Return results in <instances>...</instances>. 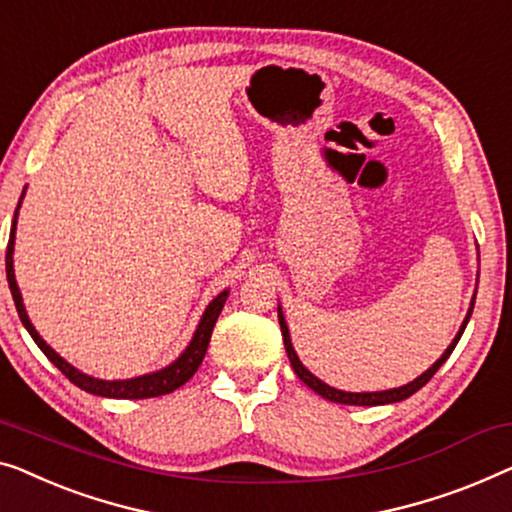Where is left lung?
<instances>
[{
	"label": "left lung",
	"mask_w": 512,
	"mask_h": 512,
	"mask_svg": "<svg viewBox=\"0 0 512 512\" xmlns=\"http://www.w3.org/2000/svg\"><path fill=\"white\" fill-rule=\"evenodd\" d=\"M473 302H476V300H471L469 314H466L464 323L459 325V332L455 335V339H453V342H450V346L446 348V351H443L441 358L436 360L434 365L427 369V372H422V374L418 376V379H413L411 383L399 385V388H392V390H381V392H344V390L330 388L328 383H323L321 379H316V376L311 374L305 365H302L300 358H298V353H295V348H293V344H291V332H288V325H286V318H284V314H281V307H279V325H281V335H284V346H286L288 360H291L293 372L298 374V379H300L302 383H307L311 390L318 392V395H321L323 399H330V402L348 404V406H381V404L402 402V399L411 397L413 392H418V390L422 388V385H425L429 379H432V376H434L436 372H439V367L443 365V362H446V360L450 358V353L455 351V346H457V342H459V337H462V332H464V328H466V323H469L471 311H473Z\"/></svg>",
	"instance_id": "left-lung-1"
}]
</instances>
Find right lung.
<instances>
[{"instance_id":"right-lung-1","label":"right lung","mask_w":512,"mask_h":512,"mask_svg":"<svg viewBox=\"0 0 512 512\" xmlns=\"http://www.w3.org/2000/svg\"><path fill=\"white\" fill-rule=\"evenodd\" d=\"M22 198H25V191H22L18 207H16V214H13L11 238H9V247H6V279H9V288H11L13 302H16V309H18V316H20L22 325H25L29 335H32L36 346H39L41 351L46 353V358L53 362V365L66 376V379H69L71 383H76L80 390L92 392V395H99V397L147 399V397L168 395V392H173V390L180 388V385L187 383L191 376L196 374V369L201 367V362L205 358V351H207V344H210L214 323H217L221 309H224V305H226L228 291H221L217 298H214L210 305H207V309L203 311L201 323H198L194 337H191L189 346L184 348L180 358H177L175 362H170L168 367L159 369V372L143 374V376H136V379H124V381H103V379H94V376H87L83 372H78L76 367L69 365V362H66L62 355L55 353L53 348L43 342L41 335L36 332V328L32 325V321H29L25 305H22V295H20V288L16 284V272H13V244H16V224H18V210H20Z\"/></svg>"}]
</instances>
